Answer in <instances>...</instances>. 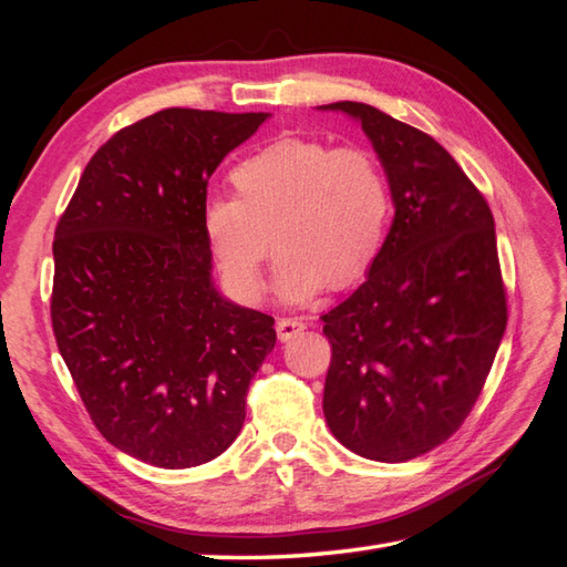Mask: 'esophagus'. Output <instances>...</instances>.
Listing matches in <instances>:
<instances>
[{
    "instance_id": "34e87169",
    "label": "esophagus",
    "mask_w": 567,
    "mask_h": 567,
    "mask_svg": "<svg viewBox=\"0 0 567 567\" xmlns=\"http://www.w3.org/2000/svg\"><path fill=\"white\" fill-rule=\"evenodd\" d=\"M305 329H307L305 321H299V319H277V323H275L277 339H280L282 343L297 339V336L302 333Z\"/></svg>"
}]
</instances>
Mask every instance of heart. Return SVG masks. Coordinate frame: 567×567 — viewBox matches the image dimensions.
<instances>
[{
  "label": "heart",
  "mask_w": 567,
  "mask_h": 567,
  "mask_svg": "<svg viewBox=\"0 0 567 567\" xmlns=\"http://www.w3.org/2000/svg\"><path fill=\"white\" fill-rule=\"evenodd\" d=\"M231 185L236 197H214L204 207V234L244 299L262 295L260 270L272 240L280 248L275 292L290 302L363 280L388 244L392 185L365 146L282 138L240 161Z\"/></svg>",
  "instance_id": "heart-1"
}]
</instances>
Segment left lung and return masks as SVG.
<instances>
[{
  "label": "left lung",
  "instance_id": "left-lung-1",
  "mask_svg": "<svg viewBox=\"0 0 567 567\" xmlns=\"http://www.w3.org/2000/svg\"><path fill=\"white\" fill-rule=\"evenodd\" d=\"M355 116L388 171L394 219L368 280L323 315V416L346 449L404 463L473 412L507 329L495 219L441 143L375 106Z\"/></svg>",
  "mask_w": 567,
  "mask_h": 567
}]
</instances>
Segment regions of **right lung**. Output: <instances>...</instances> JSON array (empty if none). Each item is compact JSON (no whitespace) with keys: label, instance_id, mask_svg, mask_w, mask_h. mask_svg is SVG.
Listing matches in <instances>:
<instances>
[{"label":"right lung","instance_id":"add662e5","mask_svg":"<svg viewBox=\"0 0 567 567\" xmlns=\"http://www.w3.org/2000/svg\"><path fill=\"white\" fill-rule=\"evenodd\" d=\"M268 116L175 106L116 131L55 226L58 351L102 436L155 467L221 455L275 348L272 317L216 292L204 234L212 173Z\"/></svg>","mask_w":567,"mask_h":567}]
</instances>
